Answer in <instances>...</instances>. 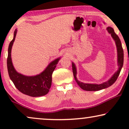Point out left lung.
<instances>
[{
    "mask_svg": "<svg viewBox=\"0 0 129 129\" xmlns=\"http://www.w3.org/2000/svg\"><path fill=\"white\" fill-rule=\"evenodd\" d=\"M106 30L108 31L109 34L111 35L113 39L114 40L116 46V49H117V66L118 70L114 73L112 76L106 82L100 84L97 83H85L80 82L77 80V68L76 64L73 62H72V69H73V76L75 77L76 82L77 84L79 86L81 89L86 91H98L100 90L106 89L110 87L116 82L117 80L118 76H119L120 71L122 69L123 65V61H124V53L121 46V41L120 40L119 36L116 34L114 32V29L111 27H107Z\"/></svg>",
    "mask_w": 129,
    "mask_h": 129,
    "instance_id": "1",
    "label": "left lung"
}]
</instances>
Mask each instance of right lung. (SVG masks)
Instances as JSON below:
<instances>
[{"mask_svg": "<svg viewBox=\"0 0 129 129\" xmlns=\"http://www.w3.org/2000/svg\"><path fill=\"white\" fill-rule=\"evenodd\" d=\"M17 31V29L14 31L13 39L10 42L8 48L7 66L10 79L13 82L15 87L24 94L31 97L45 96L49 91L52 85V73L61 57L51 61L45 69L38 75L26 76L19 73L14 68L11 57L12 46L15 42Z\"/></svg>", "mask_w": 129, "mask_h": 129, "instance_id": "obj_1", "label": "right lung"}]
</instances>
